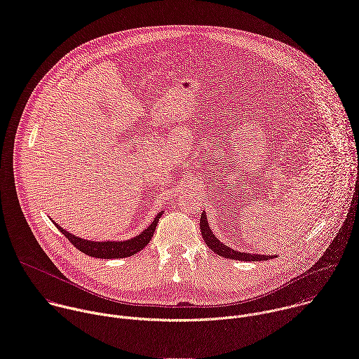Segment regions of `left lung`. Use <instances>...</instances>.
I'll return each instance as SVG.
<instances>
[{
    "instance_id": "8db88e82",
    "label": "left lung",
    "mask_w": 359,
    "mask_h": 359,
    "mask_svg": "<svg viewBox=\"0 0 359 359\" xmlns=\"http://www.w3.org/2000/svg\"><path fill=\"white\" fill-rule=\"evenodd\" d=\"M200 229H201V235H203V240L205 241L207 247L214 251L217 255L219 257H224V258H228V259H235V261H252V262H258V261H268V259H273L272 255H257V254H245V252H238V251H233L231 250L229 247L221 244V241H218L217 238L214 236L212 231L210 229V225H208V221H207V217H205V212L201 214L200 217Z\"/></svg>"
}]
</instances>
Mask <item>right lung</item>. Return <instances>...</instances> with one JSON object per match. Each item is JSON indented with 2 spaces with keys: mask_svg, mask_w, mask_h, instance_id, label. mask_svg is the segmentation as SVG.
<instances>
[{
  "mask_svg": "<svg viewBox=\"0 0 359 359\" xmlns=\"http://www.w3.org/2000/svg\"><path fill=\"white\" fill-rule=\"evenodd\" d=\"M161 217H162V212H159L155 217V219L152 221V224H149V226H147L140 235L130 238L128 241H107V243L88 241V240H83V238L74 236L73 233L63 229L59 224H56V222H53V224L72 243V245H74L83 254L93 257V258H101V259H118V258L133 257L137 252H140L141 250H144L149 244L151 238L154 236L155 228H156Z\"/></svg>",
  "mask_w": 359,
  "mask_h": 359,
  "instance_id": "1",
  "label": "right lung"
}]
</instances>
